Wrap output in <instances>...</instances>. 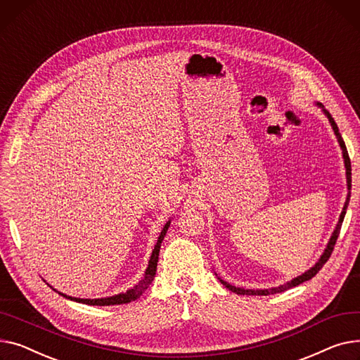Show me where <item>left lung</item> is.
<instances>
[{
    "instance_id": "obj_1",
    "label": "left lung",
    "mask_w": 360,
    "mask_h": 360,
    "mask_svg": "<svg viewBox=\"0 0 360 360\" xmlns=\"http://www.w3.org/2000/svg\"><path fill=\"white\" fill-rule=\"evenodd\" d=\"M319 105H321V104L319 103ZM321 108H323V105H321ZM323 110H324V113L327 115V117H328V120H330V123H331V126H333V131H334V134H335L337 139H339V143H340V146H342L343 158H345V165H346V174H347V188H349V195H347V199H346V203H345V207H343V212H342V215H340L339 224H337V226H335V229H334V232H333V236H331V238H330V243H328V245H327V248H326V251H324V255H323L321 259L319 260V263H316V264H315L312 269H309L308 271H305V273L302 274V276H298L297 279H293V281H290V282H288V283H285V285H281V286H278V288L264 289V290H260V289H259V290L241 289V288H236V286H232V285H229V283L221 281V283H222L226 289H229V290H232V292H236L237 295H264V297H266V295H273V293L285 292V290H288V289H290V288H293V286H298V285H301V283H304V282L312 279V278L315 276V274L323 269V266L327 263V260H328L330 256H331V252H333L334 245H335V241H337V238H339L340 229H342V224H343V219H345V215H346V209H347V205H349V200H350L352 165H350V158H349V153H347L346 143H345V141H343V138H342V135H340V132H339V128H337V123L334 122V119H333V116L330 115L328 110H326V109H323Z\"/></svg>"
}]
</instances>
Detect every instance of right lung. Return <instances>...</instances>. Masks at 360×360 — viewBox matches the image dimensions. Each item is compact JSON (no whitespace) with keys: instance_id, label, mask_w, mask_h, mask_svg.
<instances>
[{"instance_id":"obj_1","label":"right lung","mask_w":360,"mask_h":360,"mask_svg":"<svg viewBox=\"0 0 360 360\" xmlns=\"http://www.w3.org/2000/svg\"><path fill=\"white\" fill-rule=\"evenodd\" d=\"M168 225H170V222H167L165 226L162 228L161 234L158 237V241L154 247V251H153V256L150 259V264H148V269L145 271V276L143 279L132 289H129L128 292L124 293H119V295H115V297H109V298H101V300H81V298H71V297H67V295L60 293L62 297H65L68 300H72V301H77V302H82V304H87V305H100V307H105V305H120V304H128L131 301H135L138 300L141 295L148 289V286H150L155 278V273H157V263H158V256H160V248H161V243L165 237V232L168 229Z\"/></svg>"}]
</instances>
